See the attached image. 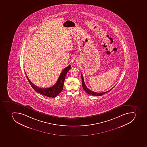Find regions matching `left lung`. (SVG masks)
Wrapping results in <instances>:
<instances>
[{"label":"left lung","instance_id":"1","mask_svg":"<svg viewBox=\"0 0 147 147\" xmlns=\"http://www.w3.org/2000/svg\"><path fill=\"white\" fill-rule=\"evenodd\" d=\"M81 76H82V85L83 88V89H84V90H85V91L86 93H88V94H90V95H94V96H101V95H102L104 94H105V93H107V92L110 91V90H112L113 88H114V87H113L112 88H111V89L109 90V91L105 92H103V93H99L94 92L92 91L91 90H89V89L86 87L85 85V83L84 82V78H83V77L82 74H81Z\"/></svg>","mask_w":147,"mask_h":147}]
</instances>
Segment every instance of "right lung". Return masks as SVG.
I'll return each instance as SVG.
<instances>
[{"label": "right lung", "mask_w": 147, "mask_h": 147, "mask_svg": "<svg viewBox=\"0 0 147 147\" xmlns=\"http://www.w3.org/2000/svg\"><path fill=\"white\" fill-rule=\"evenodd\" d=\"M71 67V65H69L68 67H67L65 68L64 70L62 71L61 75L59 76V78H58V80L56 83L54 84L53 86H51L50 88H38V86L34 85L30 81L27 75H26V77H27L32 87L33 88L34 90L37 92V93H40V94L47 96L48 97L54 98L56 97L63 90V85L64 83L65 75L67 74L68 71L70 70Z\"/></svg>", "instance_id": "1"}]
</instances>
